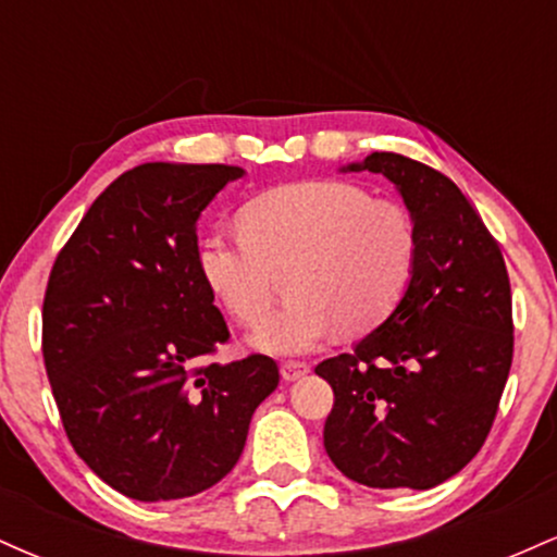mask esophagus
<instances>
[{"instance_id": "1", "label": "esophagus", "mask_w": 557, "mask_h": 557, "mask_svg": "<svg viewBox=\"0 0 557 557\" xmlns=\"http://www.w3.org/2000/svg\"><path fill=\"white\" fill-rule=\"evenodd\" d=\"M309 363L306 361H283V367H280V374H283L285 382H293V380H300L304 374H309Z\"/></svg>"}]
</instances>
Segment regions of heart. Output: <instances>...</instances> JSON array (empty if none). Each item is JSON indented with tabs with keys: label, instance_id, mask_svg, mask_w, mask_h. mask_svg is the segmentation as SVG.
Segmentation results:
<instances>
[{
	"label": "heart",
	"instance_id": "obj_1",
	"mask_svg": "<svg viewBox=\"0 0 557 557\" xmlns=\"http://www.w3.org/2000/svg\"><path fill=\"white\" fill-rule=\"evenodd\" d=\"M196 264L212 296L243 327L274 304V272L293 300L253 335L270 354H309L335 332H367L398 309L419 264V230L398 201L350 181H300L240 209V230L203 235Z\"/></svg>",
	"mask_w": 557,
	"mask_h": 557
}]
</instances>
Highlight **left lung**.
Instances as JSON below:
<instances>
[{
	"mask_svg": "<svg viewBox=\"0 0 557 557\" xmlns=\"http://www.w3.org/2000/svg\"><path fill=\"white\" fill-rule=\"evenodd\" d=\"M400 190L419 264L398 309L317 374L335 403L324 450L354 482L430 490L484 445L513 361V306L500 246L450 177L393 151L361 164Z\"/></svg>",
	"mask_w": 557,
	"mask_h": 557,
	"instance_id": "obj_1",
	"label": "left lung"
}]
</instances>
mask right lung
<instances>
[{
    "label": "right lung",
    "mask_w": 557,
    "mask_h": 557,
    "mask_svg": "<svg viewBox=\"0 0 557 557\" xmlns=\"http://www.w3.org/2000/svg\"><path fill=\"white\" fill-rule=\"evenodd\" d=\"M240 168L123 172L57 253L41 350L70 445L133 500H181L238 463L277 387L270 356L203 363L230 330L196 264V222Z\"/></svg>",
    "instance_id": "right-lung-1"
}]
</instances>
